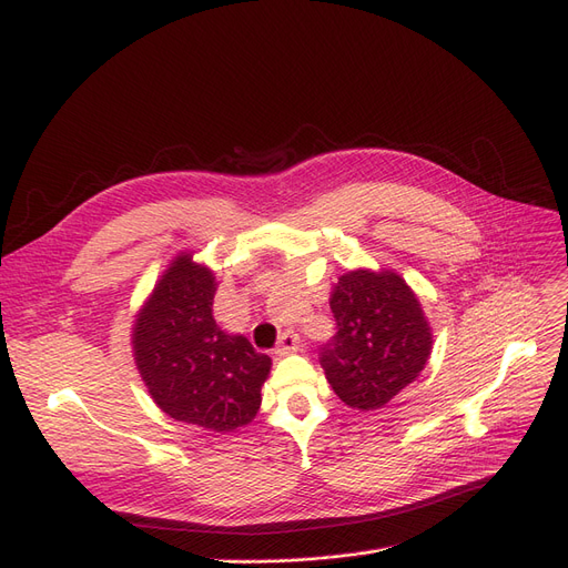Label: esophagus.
Segmentation results:
<instances>
[{
  "instance_id": "obj_1",
  "label": "esophagus",
  "mask_w": 568,
  "mask_h": 568,
  "mask_svg": "<svg viewBox=\"0 0 568 568\" xmlns=\"http://www.w3.org/2000/svg\"><path fill=\"white\" fill-rule=\"evenodd\" d=\"M298 347H301L298 335L293 333V331H284L282 337H280V345H277L275 354H277V356H288V354H293V352H298Z\"/></svg>"
}]
</instances>
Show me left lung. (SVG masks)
I'll return each instance as SVG.
<instances>
[{
    "label": "left lung",
    "instance_id": "1",
    "mask_svg": "<svg viewBox=\"0 0 568 568\" xmlns=\"http://www.w3.org/2000/svg\"><path fill=\"white\" fill-rule=\"evenodd\" d=\"M337 333L322 368L347 407L368 413L396 398L424 371L434 328L413 286L389 267H354L331 288Z\"/></svg>",
    "mask_w": 568,
    "mask_h": 568
}]
</instances>
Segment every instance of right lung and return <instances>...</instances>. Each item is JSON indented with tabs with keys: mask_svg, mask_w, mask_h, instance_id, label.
Here are the masks:
<instances>
[{
	"mask_svg": "<svg viewBox=\"0 0 568 568\" xmlns=\"http://www.w3.org/2000/svg\"><path fill=\"white\" fill-rule=\"evenodd\" d=\"M216 272L179 252L134 314V366L153 403L176 422L214 434L252 424L272 358L214 320Z\"/></svg>",
	"mask_w": 568,
	"mask_h": 568,
	"instance_id": "1",
	"label": "right lung"
}]
</instances>
